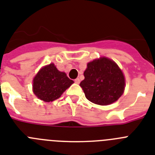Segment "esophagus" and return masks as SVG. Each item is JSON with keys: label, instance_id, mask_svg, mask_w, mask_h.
Listing matches in <instances>:
<instances>
[{"label": "esophagus", "instance_id": "34e87169", "mask_svg": "<svg viewBox=\"0 0 155 155\" xmlns=\"http://www.w3.org/2000/svg\"><path fill=\"white\" fill-rule=\"evenodd\" d=\"M75 83H77V84H79V83H80V79H79V78H77V79H75Z\"/></svg>", "mask_w": 155, "mask_h": 155}]
</instances>
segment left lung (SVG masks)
Listing matches in <instances>:
<instances>
[{"mask_svg": "<svg viewBox=\"0 0 155 155\" xmlns=\"http://www.w3.org/2000/svg\"><path fill=\"white\" fill-rule=\"evenodd\" d=\"M84 77L79 86L87 100L97 104H112L124 92L123 73L114 61L107 58L89 62Z\"/></svg>", "mask_w": 155, "mask_h": 155, "instance_id": "obj_1", "label": "left lung"}]
</instances>
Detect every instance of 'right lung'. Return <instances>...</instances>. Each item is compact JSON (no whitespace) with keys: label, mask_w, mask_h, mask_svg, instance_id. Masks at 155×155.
Masks as SVG:
<instances>
[{"label":"right lung","mask_w":155,"mask_h":155,"mask_svg":"<svg viewBox=\"0 0 155 155\" xmlns=\"http://www.w3.org/2000/svg\"><path fill=\"white\" fill-rule=\"evenodd\" d=\"M73 83L66 74L58 71L51 63L41 68L33 79V93L44 101H53L60 97Z\"/></svg>","instance_id":"add662e5"}]
</instances>
